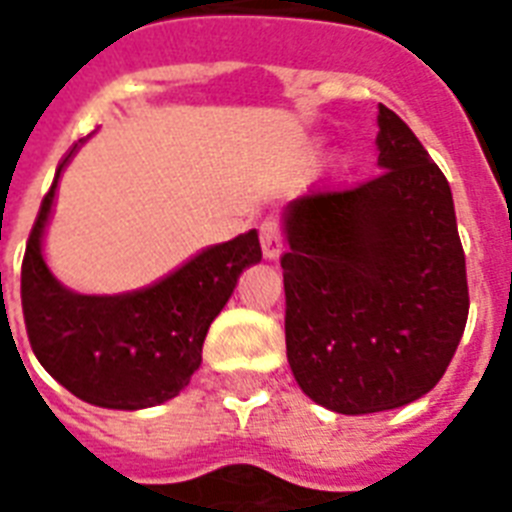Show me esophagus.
Masks as SVG:
<instances>
[{
	"instance_id": "34e87169",
	"label": "esophagus",
	"mask_w": 512,
	"mask_h": 512,
	"mask_svg": "<svg viewBox=\"0 0 512 512\" xmlns=\"http://www.w3.org/2000/svg\"><path fill=\"white\" fill-rule=\"evenodd\" d=\"M260 244H263V255L268 260H276L284 249V233H281L276 220H263L260 225Z\"/></svg>"
}]
</instances>
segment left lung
Wrapping results in <instances>:
<instances>
[{
    "label": "left lung",
    "instance_id": "8db88e82",
    "mask_svg": "<svg viewBox=\"0 0 512 512\" xmlns=\"http://www.w3.org/2000/svg\"><path fill=\"white\" fill-rule=\"evenodd\" d=\"M377 124L380 175L287 207L289 366L305 396L340 414L398 409L436 388L470 308L444 172L390 108Z\"/></svg>",
    "mask_w": 512,
    "mask_h": 512
}]
</instances>
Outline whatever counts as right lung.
<instances>
[{"label": "right lung", "instance_id": "1", "mask_svg": "<svg viewBox=\"0 0 512 512\" xmlns=\"http://www.w3.org/2000/svg\"><path fill=\"white\" fill-rule=\"evenodd\" d=\"M68 156L44 193L20 268V303L31 350L63 388L87 404L130 412L164 404L199 369L209 324L228 303L239 273L260 263L257 231L204 249L140 292L76 295L60 287L42 257L44 223Z\"/></svg>", "mask_w": 512, "mask_h": 512}]
</instances>
